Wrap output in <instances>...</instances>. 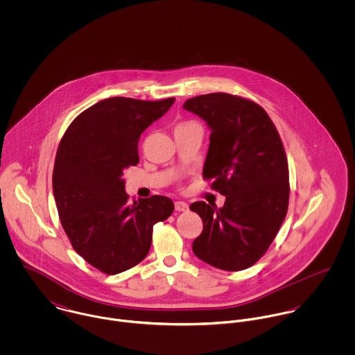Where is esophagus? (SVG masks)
Instances as JSON below:
<instances>
[{
    "mask_svg": "<svg viewBox=\"0 0 355 355\" xmlns=\"http://www.w3.org/2000/svg\"><path fill=\"white\" fill-rule=\"evenodd\" d=\"M175 209H176L178 211H187V210H189V205L186 202H183V201H176V202H175Z\"/></svg>",
    "mask_w": 355,
    "mask_h": 355,
    "instance_id": "esophagus-1",
    "label": "esophagus"
}]
</instances>
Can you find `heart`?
Masks as SVG:
<instances>
[{
	"instance_id": "obj_1",
	"label": "heart",
	"mask_w": 355,
	"mask_h": 355,
	"mask_svg": "<svg viewBox=\"0 0 355 355\" xmlns=\"http://www.w3.org/2000/svg\"><path fill=\"white\" fill-rule=\"evenodd\" d=\"M189 124H191V123H189ZM184 125H187V124H179L178 127H184ZM178 127H176V128H178Z\"/></svg>"
}]
</instances>
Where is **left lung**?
I'll use <instances>...</instances> for the list:
<instances>
[{
  "label": "left lung",
  "mask_w": 355,
  "mask_h": 355,
  "mask_svg": "<svg viewBox=\"0 0 355 355\" xmlns=\"http://www.w3.org/2000/svg\"><path fill=\"white\" fill-rule=\"evenodd\" d=\"M183 107L211 130L203 179L225 197L220 209L203 201L190 205L203 223L193 252L223 270L248 269L266 253L288 209V162L280 135L258 103L238 96L205 94Z\"/></svg>",
  "instance_id": "obj_1"
}]
</instances>
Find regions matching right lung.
Masks as SVG:
<instances>
[{
    "instance_id": "1",
    "label": "right lung",
    "mask_w": 355,
    "mask_h": 355,
    "mask_svg": "<svg viewBox=\"0 0 355 355\" xmlns=\"http://www.w3.org/2000/svg\"><path fill=\"white\" fill-rule=\"evenodd\" d=\"M175 98L113 97L82 112L62 135L53 169L61 225L85 261L106 275L139 263L150 250L153 225L173 211L168 197L128 202L123 171L139 162L141 134Z\"/></svg>"
}]
</instances>
